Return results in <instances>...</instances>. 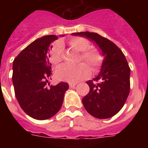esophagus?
I'll use <instances>...</instances> for the list:
<instances>
[{
    "label": "esophagus",
    "mask_w": 148,
    "mask_h": 148,
    "mask_svg": "<svg viewBox=\"0 0 148 148\" xmlns=\"http://www.w3.org/2000/svg\"><path fill=\"white\" fill-rule=\"evenodd\" d=\"M75 85H76V84H75H75L71 83V84H69V86H70V88H73V87H75Z\"/></svg>",
    "instance_id": "esophagus-1"
}]
</instances>
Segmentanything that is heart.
Listing matches in <instances>:
<instances>
[{"instance_id": "1", "label": "heart", "mask_w": 148, "mask_h": 148, "mask_svg": "<svg viewBox=\"0 0 148 148\" xmlns=\"http://www.w3.org/2000/svg\"><path fill=\"white\" fill-rule=\"evenodd\" d=\"M69 44L72 48L82 53L81 60L85 61L92 70H96L102 62V57L95 49H87L90 47V42L84 38L76 37L69 40ZM64 45L61 41H57L53 44L49 52L50 62L57 66L62 61ZM90 73L89 67L86 64H81L75 67L63 66H59L56 71V77L60 81L68 82H77L85 78Z\"/></svg>"}]
</instances>
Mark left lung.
Segmentation results:
<instances>
[{
  "mask_svg": "<svg viewBox=\"0 0 148 148\" xmlns=\"http://www.w3.org/2000/svg\"><path fill=\"white\" fill-rule=\"evenodd\" d=\"M95 43L104 56L99 75L87 81L90 92L82 99L86 110L104 119L118 113L130 92V69L122 51L111 40L95 32L72 33Z\"/></svg>",
  "mask_w": 148,
  "mask_h": 148,
  "instance_id": "left-lung-1",
  "label": "left lung"
}]
</instances>
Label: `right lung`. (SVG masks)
Wrapping results in <instances>:
<instances>
[{
    "label": "right lung",
    "instance_id": "right-lung-1",
    "mask_svg": "<svg viewBox=\"0 0 148 148\" xmlns=\"http://www.w3.org/2000/svg\"><path fill=\"white\" fill-rule=\"evenodd\" d=\"M57 39L55 35L36 39L13 61L12 83L15 97L21 109L35 119H47L58 113L69 88L66 82L47 87L52 75L50 44Z\"/></svg>",
    "mask_w": 148,
    "mask_h": 148
}]
</instances>
